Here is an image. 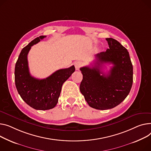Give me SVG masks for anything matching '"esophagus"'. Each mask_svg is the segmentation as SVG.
Here are the masks:
<instances>
[{
    "mask_svg": "<svg viewBox=\"0 0 151 151\" xmlns=\"http://www.w3.org/2000/svg\"><path fill=\"white\" fill-rule=\"evenodd\" d=\"M83 64L81 61H76L75 63V67L76 70H78L79 69V68L82 66Z\"/></svg>",
    "mask_w": 151,
    "mask_h": 151,
    "instance_id": "1",
    "label": "esophagus"
}]
</instances>
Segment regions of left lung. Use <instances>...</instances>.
<instances>
[{
	"label": "left lung",
	"instance_id": "1",
	"mask_svg": "<svg viewBox=\"0 0 151 151\" xmlns=\"http://www.w3.org/2000/svg\"><path fill=\"white\" fill-rule=\"evenodd\" d=\"M106 39L109 48L95 56L94 65L80 68L83 75L80 91L88 104L98 110L119 104L129 95L133 83V67L127 49L113 38ZM106 63L113 66L104 74L100 68Z\"/></svg>",
	"mask_w": 151,
	"mask_h": 151
}]
</instances>
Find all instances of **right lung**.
<instances>
[{
  "instance_id": "obj_1",
  "label": "right lung",
  "mask_w": 151,
  "mask_h": 151,
  "mask_svg": "<svg viewBox=\"0 0 151 151\" xmlns=\"http://www.w3.org/2000/svg\"><path fill=\"white\" fill-rule=\"evenodd\" d=\"M45 36L36 37L25 47L20 53L15 65L14 79L17 92L24 101L36 110L53 109L58 103L63 83L75 72L72 65L57 70L50 76L39 79L29 73L27 55L32 46Z\"/></svg>"
}]
</instances>
